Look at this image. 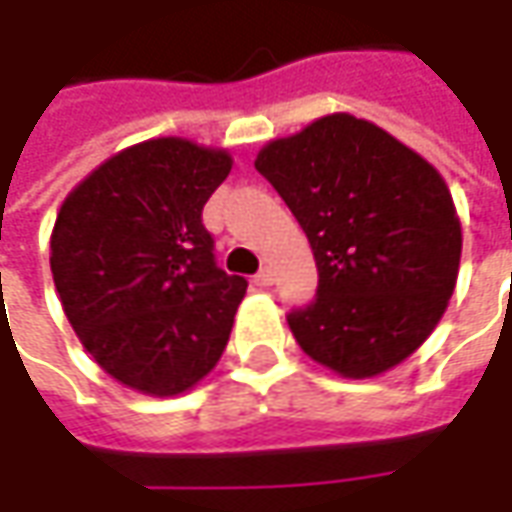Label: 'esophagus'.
<instances>
[{
	"label": "esophagus",
	"instance_id": "esophagus-1",
	"mask_svg": "<svg viewBox=\"0 0 512 512\" xmlns=\"http://www.w3.org/2000/svg\"><path fill=\"white\" fill-rule=\"evenodd\" d=\"M253 282H256L259 287H270L273 282H276V273H273L270 267H262V270H259L256 276H253Z\"/></svg>",
	"mask_w": 512,
	"mask_h": 512
}]
</instances>
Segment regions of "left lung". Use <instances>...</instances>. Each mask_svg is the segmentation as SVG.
Segmentation results:
<instances>
[{
    "mask_svg": "<svg viewBox=\"0 0 512 512\" xmlns=\"http://www.w3.org/2000/svg\"><path fill=\"white\" fill-rule=\"evenodd\" d=\"M256 170L307 233L316 299L287 316L299 347L342 379L402 364L456 290L462 222L442 173L379 125L327 113L270 139Z\"/></svg>",
    "mask_w": 512,
    "mask_h": 512,
    "instance_id": "left-lung-1",
    "label": "left lung"
}]
</instances>
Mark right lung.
<instances>
[{
  "instance_id": "1",
  "label": "right lung",
  "mask_w": 512,
  "mask_h": 512,
  "mask_svg": "<svg viewBox=\"0 0 512 512\" xmlns=\"http://www.w3.org/2000/svg\"><path fill=\"white\" fill-rule=\"evenodd\" d=\"M225 148L159 136L113 153L65 196L50 273L82 347L145 396H179L225 353L247 282L213 262L202 207Z\"/></svg>"
}]
</instances>
